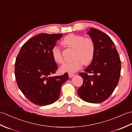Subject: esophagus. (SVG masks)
<instances>
[{
    "instance_id": "esophagus-1",
    "label": "esophagus",
    "mask_w": 132,
    "mask_h": 132,
    "mask_svg": "<svg viewBox=\"0 0 132 132\" xmlns=\"http://www.w3.org/2000/svg\"><path fill=\"white\" fill-rule=\"evenodd\" d=\"M74 75V74H72V73H69V78H72Z\"/></svg>"
}]
</instances>
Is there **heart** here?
<instances>
[{
	"label": "heart",
	"instance_id": "obj_1",
	"mask_svg": "<svg viewBox=\"0 0 132 132\" xmlns=\"http://www.w3.org/2000/svg\"><path fill=\"white\" fill-rule=\"evenodd\" d=\"M62 44L71 48L74 49V60L64 63L61 67L62 72H75L79 70L84 64H88L93 60L95 54V44L90 38H85L82 36L69 34L62 41ZM53 58L56 62L62 64L64 59L61 49L54 46L52 49Z\"/></svg>",
	"mask_w": 132,
	"mask_h": 132
}]
</instances>
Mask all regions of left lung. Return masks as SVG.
I'll return each instance as SVG.
<instances>
[{
	"instance_id": "1",
	"label": "left lung",
	"mask_w": 132,
	"mask_h": 132,
	"mask_svg": "<svg viewBox=\"0 0 132 132\" xmlns=\"http://www.w3.org/2000/svg\"><path fill=\"white\" fill-rule=\"evenodd\" d=\"M87 33L95 44V54L85 72L79 73L83 83L77 92L85 102L100 103L111 96L118 84L121 61L114 43L107 35L94 28Z\"/></svg>"
}]
</instances>
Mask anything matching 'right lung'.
<instances>
[{"instance_id":"right-lung-1","label":"right lung","mask_w":132,"mask_h":132,"mask_svg":"<svg viewBox=\"0 0 132 132\" xmlns=\"http://www.w3.org/2000/svg\"><path fill=\"white\" fill-rule=\"evenodd\" d=\"M62 34L41 33L25 43L17 56L15 74L17 84L26 97L38 105L54 103L62 85L68 80V73L52 76L58 68L52 49Z\"/></svg>"}]
</instances>
